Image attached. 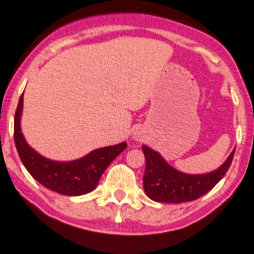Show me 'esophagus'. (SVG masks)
I'll use <instances>...</instances> for the list:
<instances>
[{
    "mask_svg": "<svg viewBox=\"0 0 254 254\" xmlns=\"http://www.w3.org/2000/svg\"><path fill=\"white\" fill-rule=\"evenodd\" d=\"M134 139H135V140H140V136L138 135V134H134Z\"/></svg>",
    "mask_w": 254,
    "mask_h": 254,
    "instance_id": "esophagus-1",
    "label": "esophagus"
}]
</instances>
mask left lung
Here are the masks:
<instances>
[{
    "instance_id": "left-lung-1",
    "label": "left lung",
    "mask_w": 254,
    "mask_h": 254,
    "mask_svg": "<svg viewBox=\"0 0 254 254\" xmlns=\"http://www.w3.org/2000/svg\"><path fill=\"white\" fill-rule=\"evenodd\" d=\"M146 169L144 190L146 195L156 202L182 203L197 199L210 191L222 180L233 160L234 152L217 170L202 175H188L178 171L148 146L142 145Z\"/></svg>"
}]
</instances>
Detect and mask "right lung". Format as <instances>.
<instances>
[{"label":"right lung","instance_id":"1","mask_svg":"<svg viewBox=\"0 0 254 254\" xmlns=\"http://www.w3.org/2000/svg\"><path fill=\"white\" fill-rule=\"evenodd\" d=\"M23 107V92L14 118V140L27 171L47 189L62 195L79 196L92 191L108 165L127 147L126 142L97 148L72 162H56L47 159L26 142L21 132L20 120Z\"/></svg>","mask_w":254,"mask_h":254}]
</instances>
